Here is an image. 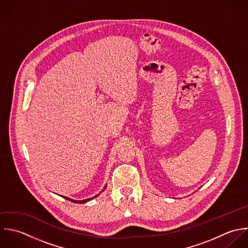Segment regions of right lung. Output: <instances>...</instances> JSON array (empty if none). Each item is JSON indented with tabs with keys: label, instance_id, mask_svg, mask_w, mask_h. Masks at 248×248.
Masks as SVG:
<instances>
[{
	"label": "right lung",
	"instance_id": "obj_1",
	"mask_svg": "<svg viewBox=\"0 0 248 248\" xmlns=\"http://www.w3.org/2000/svg\"><path fill=\"white\" fill-rule=\"evenodd\" d=\"M104 188H106V186H104ZM103 190H104V189H103ZM97 196H98V194H97V195H95L94 197H92V198H89V199H85V200H81V201L73 200V199L68 198V197H65V196H62V197H63L64 199H66V200H68V201H70V202H72V203H76V204H84V203H87L88 201H90V200H92V199H93V198H95V197H97Z\"/></svg>",
	"mask_w": 248,
	"mask_h": 248
}]
</instances>
